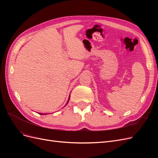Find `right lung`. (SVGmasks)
<instances>
[{
    "mask_svg": "<svg viewBox=\"0 0 158 158\" xmlns=\"http://www.w3.org/2000/svg\"><path fill=\"white\" fill-rule=\"evenodd\" d=\"M69 100H68V102H67V103H68V102H69ZM66 103V104H67ZM39 114H44V113H40Z\"/></svg>",
    "mask_w": 158,
    "mask_h": 158,
    "instance_id": "add662e5",
    "label": "right lung"
}]
</instances>
